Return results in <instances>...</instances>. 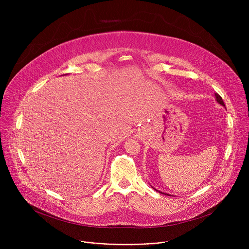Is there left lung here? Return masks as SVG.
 I'll return each instance as SVG.
<instances>
[{
    "instance_id": "8db88e82",
    "label": "left lung",
    "mask_w": 249,
    "mask_h": 249,
    "mask_svg": "<svg viewBox=\"0 0 249 249\" xmlns=\"http://www.w3.org/2000/svg\"><path fill=\"white\" fill-rule=\"evenodd\" d=\"M215 96H216V101L219 103V104H221L222 106H225V103H224V101H223V98L218 94V93H215ZM153 187V186H152ZM154 188V187H153ZM156 191H158L159 193H161V194H163V195H168V196H173V195H170V194H167V193H164V192H161V191H159L158 189H156V188H154Z\"/></svg>"
}]
</instances>
